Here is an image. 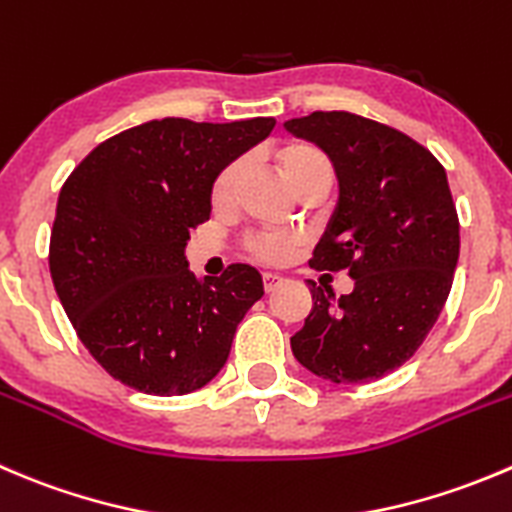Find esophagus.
<instances>
[{
  "label": "esophagus",
  "mask_w": 512,
  "mask_h": 512,
  "mask_svg": "<svg viewBox=\"0 0 512 512\" xmlns=\"http://www.w3.org/2000/svg\"><path fill=\"white\" fill-rule=\"evenodd\" d=\"M262 282H265V290L272 292L282 282V275H277V272H265V275H262Z\"/></svg>",
  "instance_id": "obj_1"
}]
</instances>
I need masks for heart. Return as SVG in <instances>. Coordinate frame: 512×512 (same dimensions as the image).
Segmentation results:
<instances>
[{"instance_id":"b5f03b06","label":"heart","mask_w":512,"mask_h":512,"mask_svg":"<svg viewBox=\"0 0 512 512\" xmlns=\"http://www.w3.org/2000/svg\"><path fill=\"white\" fill-rule=\"evenodd\" d=\"M280 170L282 175L287 177L290 185H295L300 177L310 175L315 170H330V162L327 157L322 155L320 150L315 147H287L285 152L280 155ZM237 177V165H227L225 170L217 175L215 185H212V200L217 205L227 202L230 197L232 185H235ZM295 235L290 232H277V230H267V232H252V235L245 237V247L262 262H285L290 257L292 247H295Z\"/></svg>"}]
</instances>
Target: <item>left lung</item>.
Listing matches in <instances>:
<instances>
[{
	"instance_id": "obj_1",
	"label": "left lung",
	"mask_w": 512,
	"mask_h": 512,
	"mask_svg": "<svg viewBox=\"0 0 512 512\" xmlns=\"http://www.w3.org/2000/svg\"><path fill=\"white\" fill-rule=\"evenodd\" d=\"M285 130L315 142L340 185L310 265L355 280L340 297L310 282L292 352L322 380H377L415 355L453 287L460 222L448 175L423 145L360 114L312 112Z\"/></svg>"
}]
</instances>
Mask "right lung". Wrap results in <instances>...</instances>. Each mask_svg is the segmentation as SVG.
I'll return each mask as SVG.
<instances>
[{
  "instance_id": "right-lung-1",
  "label": "right lung",
  "mask_w": 512,
  "mask_h": 512,
  "mask_svg": "<svg viewBox=\"0 0 512 512\" xmlns=\"http://www.w3.org/2000/svg\"><path fill=\"white\" fill-rule=\"evenodd\" d=\"M272 117L212 124L152 119L94 147L62 185L49 272L89 355L147 395H185L212 380L262 275L230 265L197 280L190 230L210 220L212 185L265 140Z\"/></svg>"
}]
</instances>
